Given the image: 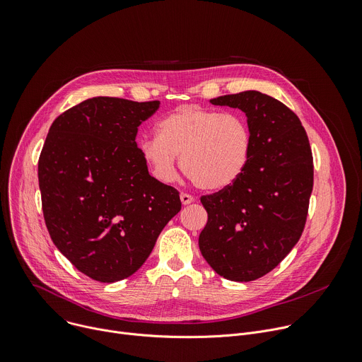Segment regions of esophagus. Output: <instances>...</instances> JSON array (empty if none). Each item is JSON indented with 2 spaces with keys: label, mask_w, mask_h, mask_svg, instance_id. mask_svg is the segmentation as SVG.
<instances>
[{
  "label": "esophagus",
  "mask_w": 362,
  "mask_h": 362,
  "mask_svg": "<svg viewBox=\"0 0 362 362\" xmlns=\"http://www.w3.org/2000/svg\"><path fill=\"white\" fill-rule=\"evenodd\" d=\"M180 200H182V204L186 206V204H190L194 202V197L192 194H187V193H182L180 194Z\"/></svg>",
  "instance_id": "esophagus-1"
}]
</instances>
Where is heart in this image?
<instances>
[{"label": "heart", "instance_id": "b5f03b06", "mask_svg": "<svg viewBox=\"0 0 362 362\" xmlns=\"http://www.w3.org/2000/svg\"><path fill=\"white\" fill-rule=\"evenodd\" d=\"M158 136L139 141V151L151 175L162 183L182 170L202 190L223 192L245 175L253 151V136L242 113H225L183 105L158 124Z\"/></svg>", "mask_w": 362, "mask_h": 362}]
</instances>
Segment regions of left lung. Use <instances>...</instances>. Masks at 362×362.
Here are the masks:
<instances>
[{
	"mask_svg": "<svg viewBox=\"0 0 362 362\" xmlns=\"http://www.w3.org/2000/svg\"><path fill=\"white\" fill-rule=\"evenodd\" d=\"M211 103L245 113L253 151L236 185L200 197L208 223L199 247L218 275L249 282L278 267L302 235L314 186L313 151L298 116L268 94L247 90Z\"/></svg>",
	"mask_w": 362,
	"mask_h": 362,
	"instance_id": "1",
	"label": "left lung"
}]
</instances>
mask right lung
<instances>
[{
    "instance_id": "1",
    "label": "right lung",
    "mask_w": 362,
    "mask_h": 362,
    "mask_svg": "<svg viewBox=\"0 0 362 362\" xmlns=\"http://www.w3.org/2000/svg\"><path fill=\"white\" fill-rule=\"evenodd\" d=\"M159 106L93 97L48 130L38 160L44 221L57 249L94 281L133 275L180 212L179 192L148 175L136 143Z\"/></svg>"
}]
</instances>
